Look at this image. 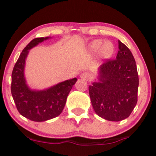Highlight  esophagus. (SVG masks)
Here are the masks:
<instances>
[{
    "instance_id": "obj_1",
    "label": "esophagus",
    "mask_w": 156,
    "mask_h": 156,
    "mask_svg": "<svg viewBox=\"0 0 156 156\" xmlns=\"http://www.w3.org/2000/svg\"><path fill=\"white\" fill-rule=\"evenodd\" d=\"M81 78L84 80H87V81H90L92 80V74L89 72H84L81 74Z\"/></svg>"
}]
</instances>
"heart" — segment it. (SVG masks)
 I'll use <instances>...</instances> for the list:
<instances>
[{
  "mask_svg": "<svg viewBox=\"0 0 156 156\" xmlns=\"http://www.w3.org/2000/svg\"><path fill=\"white\" fill-rule=\"evenodd\" d=\"M90 50L93 53L98 52L100 50L101 55L104 58H109L113 54L115 51V47L113 44L109 41L104 43L102 40H96L91 43L90 46Z\"/></svg>",
  "mask_w": 156,
  "mask_h": 156,
  "instance_id": "1",
  "label": "heart"
}]
</instances>
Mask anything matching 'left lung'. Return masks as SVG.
I'll return each mask as SVG.
<instances>
[{
  "label": "left lung",
  "instance_id": "1",
  "mask_svg": "<svg viewBox=\"0 0 156 156\" xmlns=\"http://www.w3.org/2000/svg\"><path fill=\"white\" fill-rule=\"evenodd\" d=\"M116 59H108L99 68V82L89 87L95 112L109 121L128 118L138 100L139 75L129 49L120 41Z\"/></svg>",
  "mask_w": 156,
  "mask_h": 156
}]
</instances>
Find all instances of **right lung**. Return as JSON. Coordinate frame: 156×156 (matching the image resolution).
<instances>
[{"label": "right lung", "instance_id": "right-lung-1", "mask_svg": "<svg viewBox=\"0 0 156 156\" xmlns=\"http://www.w3.org/2000/svg\"><path fill=\"white\" fill-rule=\"evenodd\" d=\"M49 37L32 40L20 53L11 76V94L20 115L34 122H44L60 115L76 78L66 80L41 91L31 90L26 84L24 65L29 50Z\"/></svg>", "mask_w": 156, "mask_h": 156}]
</instances>
